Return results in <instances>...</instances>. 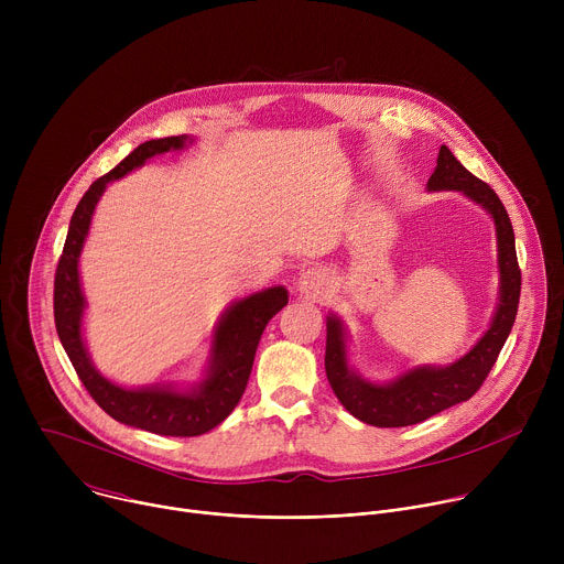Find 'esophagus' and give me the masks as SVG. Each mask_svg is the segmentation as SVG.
Returning <instances> with one entry per match:
<instances>
[{"mask_svg":"<svg viewBox=\"0 0 564 564\" xmlns=\"http://www.w3.org/2000/svg\"><path fill=\"white\" fill-rule=\"evenodd\" d=\"M296 288H299L303 294H307V296H324V294H328V290H330V279L326 276V272H321V270L312 268V270H305V272L299 276Z\"/></svg>","mask_w":564,"mask_h":564,"instance_id":"1","label":"esophagus"}]
</instances>
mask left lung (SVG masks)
Wrapping results in <instances>:
<instances>
[{
    "instance_id": "obj_1",
    "label": "left lung",
    "mask_w": 564,
    "mask_h": 564,
    "mask_svg": "<svg viewBox=\"0 0 564 564\" xmlns=\"http://www.w3.org/2000/svg\"><path fill=\"white\" fill-rule=\"evenodd\" d=\"M429 192L455 189L485 207L498 234V268H500V301L491 328L462 359L451 366H420L406 370L390 383H372L361 379L346 355V328L341 318L328 316L326 337V375L350 415L379 426L397 429L420 424L455 404L470 399L491 372L518 314L522 274L516 257V236L509 214L498 194L473 176L446 144L440 147L437 167L429 178Z\"/></svg>"
}]
</instances>
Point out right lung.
Returning a JSON list of instances; mask_svg holds the SVG:
<instances>
[{
    "label": "right lung",
    "instance_id": "1",
    "mask_svg": "<svg viewBox=\"0 0 564 564\" xmlns=\"http://www.w3.org/2000/svg\"><path fill=\"white\" fill-rule=\"evenodd\" d=\"M185 142H192V138L170 135L147 140L138 144L118 167H113L87 189L70 216L53 290L57 337L79 381L85 383L89 394L96 399V404L120 424L172 437L203 435L218 426L234 411L246 392L254 355L268 321L288 305V290L281 285L231 303L223 312L214 330L207 377L185 392L170 386L122 388L102 377L91 364L83 339L85 294L83 288H79L77 263L89 234L94 209L111 181L122 178L158 153L183 149Z\"/></svg>",
    "mask_w": 564,
    "mask_h": 564
}]
</instances>
